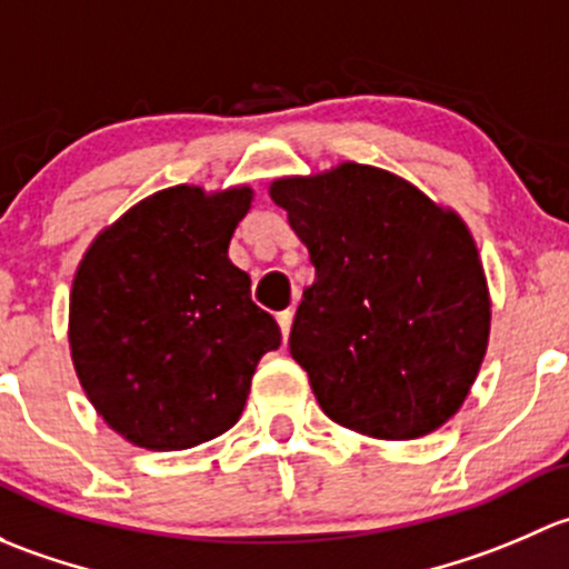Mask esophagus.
<instances>
[{"label":"esophagus","instance_id":"34e87169","mask_svg":"<svg viewBox=\"0 0 569 569\" xmlns=\"http://www.w3.org/2000/svg\"><path fill=\"white\" fill-rule=\"evenodd\" d=\"M277 323H279V328H282V339L287 342V337H290V328H292V312H290V309L277 315Z\"/></svg>","mask_w":569,"mask_h":569}]
</instances>
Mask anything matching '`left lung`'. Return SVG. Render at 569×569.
I'll return each instance as SVG.
<instances>
[{
  "instance_id": "left-lung-1",
  "label": "left lung",
  "mask_w": 569,
  "mask_h": 569,
  "mask_svg": "<svg viewBox=\"0 0 569 569\" xmlns=\"http://www.w3.org/2000/svg\"><path fill=\"white\" fill-rule=\"evenodd\" d=\"M268 194L315 266L290 353L323 413L378 441L447 425L490 339L488 277L458 210L356 161L277 178Z\"/></svg>"
}]
</instances>
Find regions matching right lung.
I'll list each match as a JSON object with an SVG mask.
<instances>
[{"instance_id":"add662e5","label":"right lung","mask_w":569,"mask_h":569,"mask_svg":"<svg viewBox=\"0 0 569 569\" xmlns=\"http://www.w3.org/2000/svg\"><path fill=\"white\" fill-rule=\"evenodd\" d=\"M254 189L169 186L87 246L73 273L68 342L98 416L133 447L180 452L241 419L251 375L282 342L251 303L230 241Z\"/></svg>"}]
</instances>
